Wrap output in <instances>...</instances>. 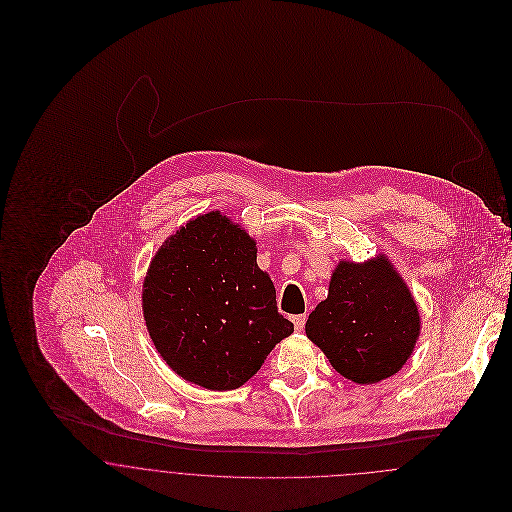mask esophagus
Returning <instances> with one entry per match:
<instances>
[{
    "label": "esophagus",
    "instance_id": "34e87169",
    "mask_svg": "<svg viewBox=\"0 0 512 512\" xmlns=\"http://www.w3.org/2000/svg\"><path fill=\"white\" fill-rule=\"evenodd\" d=\"M292 321L293 327H295V331H303V327H305V321H307V317H305V313H303V315H293Z\"/></svg>",
    "mask_w": 512,
    "mask_h": 512
}]
</instances>
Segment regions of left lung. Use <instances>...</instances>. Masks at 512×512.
Masks as SVG:
<instances>
[{
    "mask_svg": "<svg viewBox=\"0 0 512 512\" xmlns=\"http://www.w3.org/2000/svg\"><path fill=\"white\" fill-rule=\"evenodd\" d=\"M305 333L339 374L372 384L396 374L410 359L420 335V313L382 256L365 264L341 262Z\"/></svg>",
    "mask_w": 512,
    "mask_h": 512,
    "instance_id": "1",
    "label": "left lung"
}]
</instances>
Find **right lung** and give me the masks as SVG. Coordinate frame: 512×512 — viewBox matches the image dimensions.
<instances>
[{
    "mask_svg": "<svg viewBox=\"0 0 512 512\" xmlns=\"http://www.w3.org/2000/svg\"><path fill=\"white\" fill-rule=\"evenodd\" d=\"M149 337L179 376L209 390L252 378L292 335L256 242L219 211L189 220L159 248L144 282Z\"/></svg>",
    "mask_w": 512,
    "mask_h": 512,
    "instance_id": "1",
    "label": "right lung"
}]
</instances>
